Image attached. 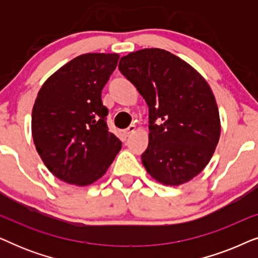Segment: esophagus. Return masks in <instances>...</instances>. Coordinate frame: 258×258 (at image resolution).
I'll return each instance as SVG.
<instances>
[{
    "mask_svg": "<svg viewBox=\"0 0 258 258\" xmlns=\"http://www.w3.org/2000/svg\"><path fill=\"white\" fill-rule=\"evenodd\" d=\"M135 130H136V126H135V125H134V124H132V125H129V128H128V129H126V130H125V132H124V134H125V136H126V137H129L130 135H132V134H134V133H135Z\"/></svg>",
    "mask_w": 258,
    "mask_h": 258,
    "instance_id": "34e87169",
    "label": "esophagus"
}]
</instances>
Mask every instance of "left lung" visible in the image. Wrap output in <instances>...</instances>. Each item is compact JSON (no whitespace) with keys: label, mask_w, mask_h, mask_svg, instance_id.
<instances>
[{"label":"left lung","mask_w":258,"mask_h":258,"mask_svg":"<svg viewBox=\"0 0 258 258\" xmlns=\"http://www.w3.org/2000/svg\"><path fill=\"white\" fill-rule=\"evenodd\" d=\"M119 72L149 107V144L142 163L155 181L179 185L213 157L221 119L213 90L189 63L158 48L123 56Z\"/></svg>","instance_id":"obj_1"}]
</instances>
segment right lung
Masks as SVG:
<instances>
[{
  "label": "right lung",
  "mask_w": 258,
  "mask_h": 258,
  "mask_svg": "<svg viewBox=\"0 0 258 258\" xmlns=\"http://www.w3.org/2000/svg\"><path fill=\"white\" fill-rule=\"evenodd\" d=\"M118 54H83L43 83L31 114L34 144L45 167L61 181L86 186L110 167L122 142L109 132L102 89Z\"/></svg>",
  "instance_id": "add662e5"
}]
</instances>
